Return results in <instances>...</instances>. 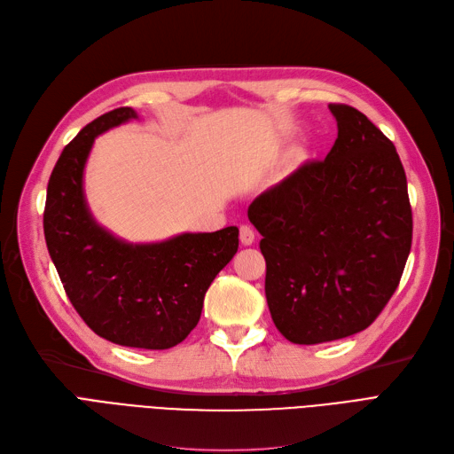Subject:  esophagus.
I'll use <instances>...</instances> for the list:
<instances>
[{
  "instance_id": "esophagus-1",
  "label": "esophagus",
  "mask_w": 454,
  "mask_h": 454,
  "mask_svg": "<svg viewBox=\"0 0 454 454\" xmlns=\"http://www.w3.org/2000/svg\"><path fill=\"white\" fill-rule=\"evenodd\" d=\"M239 239H241V243H243L245 247L253 245V243H254V230L250 228V226H241V228H239Z\"/></svg>"
}]
</instances>
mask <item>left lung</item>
I'll return each mask as SVG.
<instances>
[{
	"label": "left lung",
	"mask_w": 454,
	"mask_h": 454,
	"mask_svg": "<svg viewBox=\"0 0 454 454\" xmlns=\"http://www.w3.org/2000/svg\"><path fill=\"white\" fill-rule=\"evenodd\" d=\"M339 137L260 194L248 221L262 233L265 297L294 344L346 339L395 294L411 248V207L393 142L359 110L329 105Z\"/></svg>",
	"instance_id": "left-lung-1"
}]
</instances>
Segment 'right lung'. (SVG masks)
Segmentation results:
<instances>
[{"label": "right lung", "mask_w": 454, "mask_h": 454, "mask_svg": "<svg viewBox=\"0 0 454 454\" xmlns=\"http://www.w3.org/2000/svg\"><path fill=\"white\" fill-rule=\"evenodd\" d=\"M130 120H138L132 108H115L63 149L48 181L44 239L67 295L91 331L120 346L168 349L196 327L213 278L238 253L239 230L129 243L95 221L83 192L88 157L98 134Z\"/></svg>", "instance_id": "obj_1"}]
</instances>
